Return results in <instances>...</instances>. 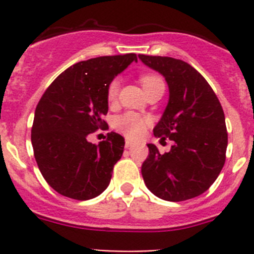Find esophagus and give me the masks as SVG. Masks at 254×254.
<instances>
[{"mask_svg": "<svg viewBox=\"0 0 254 254\" xmlns=\"http://www.w3.org/2000/svg\"><path fill=\"white\" fill-rule=\"evenodd\" d=\"M134 145V142L133 141H131V140H126V147H127V149H129V147H132Z\"/></svg>", "mask_w": 254, "mask_h": 254, "instance_id": "esophagus-1", "label": "esophagus"}]
</instances>
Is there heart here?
<instances>
[{"instance_id":"b5f03b06","label":"heart","mask_w":254,"mask_h":254,"mask_svg":"<svg viewBox=\"0 0 254 254\" xmlns=\"http://www.w3.org/2000/svg\"><path fill=\"white\" fill-rule=\"evenodd\" d=\"M140 81L142 84L143 90L146 91L147 89H150L151 86H154L155 84L158 82H163L159 76L151 75V73H146V75H142L140 77ZM117 91H118V81L113 80V81L109 84L107 90V98L109 102H113L117 96ZM149 126V120L145 118V117H141L140 114L133 113V112H127V113H123L121 116L116 117L113 121V127L118 132H121L122 134H125L126 137L132 138H138L141 134L145 132L146 127Z\"/></svg>"}]
</instances>
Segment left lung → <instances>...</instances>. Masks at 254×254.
<instances>
[{
    "label": "left lung",
    "mask_w": 254,
    "mask_h": 254,
    "mask_svg": "<svg viewBox=\"0 0 254 254\" xmlns=\"http://www.w3.org/2000/svg\"><path fill=\"white\" fill-rule=\"evenodd\" d=\"M138 58L167 81L169 100L154 134L174 142L165 154L147 143L149 156L141 167L143 182L165 201L199 196L216 181L225 163L228 133L221 104L205 77L185 61L145 55Z\"/></svg>",
    "instance_id": "obj_1"
}]
</instances>
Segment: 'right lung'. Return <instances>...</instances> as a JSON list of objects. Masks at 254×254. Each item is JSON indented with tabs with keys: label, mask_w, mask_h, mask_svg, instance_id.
<instances>
[{
	"label": "right lung",
	"mask_w": 254,
	"mask_h": 254,
	"mask_svg": "<svg viewBox=\"0 0 254 254\" xmlns=\"http://www.w3.org/2000/svg\"><path fill=\"white\" fill-rule=\"evenodd\" d=\"M132 62H137L134 53L81 61L61 73L40 98L31 145L42 176L62 196L85 201L109 186L125 138L111 132L95 145L87 134L105 125L108 86Z\"/></svg>",
	"instance_id": "1"
}]
</instances>
